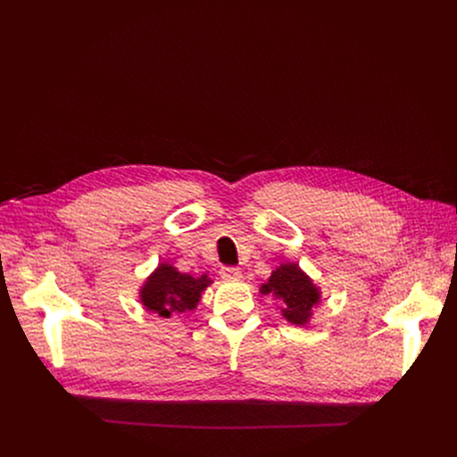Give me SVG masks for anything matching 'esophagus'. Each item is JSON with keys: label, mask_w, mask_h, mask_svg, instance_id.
<instances>
[{"label": "esophagus", "mask_w": 457, "mask_h": 457, "mask_svg": "<svg viewBox=\"0 0 457 457\" xmlns=\"http://www.w3.org/2000/svg\"><path fill=\"white\" fill-rule=\"evenodd\" d=\"M220 277L228 282H238L242 278V271L238 268H222Z\"/></svg>", "instance_id": "1"}]
</instances>
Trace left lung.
I'll use <instances>...</instances> for the list:
<instances>
[{"label":"left lung","instance_id":"8db88e82","mask_svg":"<svg viewBox=\"0 0 457 457\" xmlns=\"http://www.w3.org/2000/svg\"><path fill=\"white\" fill-rule=\"evenodd\" d=\"M262 295H271L280 309V314L293 325L303 328L314 318V311L321 302V289L296 264L282 262L271 271L268 282L260 284Z\"/></svg>","mask_w":457,"mask_h":457}]
</instances>
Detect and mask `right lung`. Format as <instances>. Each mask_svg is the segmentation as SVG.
Instances as JSON below:
<instances>
[{
  "mask_svg": "<svg viewBox=\"0 0 457 457\" xmlns=\"http://www.w3.org/2000/svg\"><path fill=\"white\" fill-rule=\"evenodd\" d=\"M213 284L204 273L193 277L179 271L173 264L161 262L139 289V302L161 318L193 312L203 300V293Z\"/></svg>",
  "mask_w": 457,
  "mask_h": 457,
  "instance_id": "right-lung-1",
  "label": "right lung"
}]
</instances>
